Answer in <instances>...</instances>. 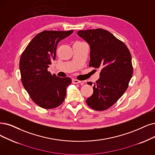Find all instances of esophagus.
Here are the masks:
<instances>
[{
    "label": "esophagus",
    "instance_id": "1",
    "mask_svg": "<svg viewBox=\"0 0 155 155\" xmlns=\"http://www.w3.org/2000/svg\"><path fill=\"white\" fill-rule=\"evenodd\" d=\"M72 82L73 84H78V83H81V81H80L79 80H78V79H72Z\"/></svg>",
    "mask_w": 155,
    "mask_h": 155
}]
</instances>
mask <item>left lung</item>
I'll list each match as a JSON object with an SVG mask.
<instances>
[{
    "label": "left lung",
    "mask_w": 155,
    "mask_h": 155,
    "mask_svg": "<svg viewBox=\"0 0 155 155\" xmlns=\"http://www.w3.org/2000/svg\"><path fill=\"white\" fill-rule=\"evenodd\" d=\"M78 35L90 46L89 66L101 69L100 78L94 83V93L86 99V104L96 110H106L128 88L133 74L131 54L124 43L107 30H79Z\"/></svg>",
    "instance_id": "obj_1"
}]
</instances>
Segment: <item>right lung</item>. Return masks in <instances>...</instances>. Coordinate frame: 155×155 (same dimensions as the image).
I'll use <instances>...</instances> for the list:
<instances>
[{
  "label": "right lung",
  "mask_w": 155,
  "mask_h": 155,
  "mask_svg": "<svg viewBox=\"0 0 155 155\" xmlns=\"http://www.w3.org/2000/svg\"><path fill=\"white\" fill-rule=\"evenodd\" d=\"M74 30H45L36 35L22 53L20 60L21 82L32 100L44 109L56 108L62 104L69 78H59L48 71L56 58L58 43Z\"/></svg>",
  "instance_id": "right-lung-1"
}]
</instances>
